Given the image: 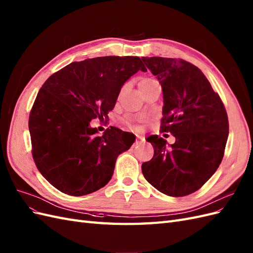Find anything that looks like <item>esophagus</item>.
I'll list each match as a JSON object with an SVG mask.
<instances>
[{
    "label": "esophagus",
    "mask_w": 253,
    "mask_h": 253,
    "mask_svg": "<svg viewBox=\"0 0 253 253\" xmlns=\"http://www.w3.org/2000/svg\"><path fill=\"white\" fill-rule=\"evenodd\" d=\"M143 141V138L142 137H139V136H137V142H142Z\"/></svg>",
    "instance_id": "1"
}]
</instances>
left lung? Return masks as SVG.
Masks as SVG:
<instances>
[{"mask_svg": "<svg viewBox=\"0 0 253 253\" xmlns=\"http://www.w3.org/2000/svg\"><path fill=\"white\" fill-rule=\"evenodd\" d=\"M141 59L162 86V132L175 137L174 143L167 145L158 135L150 136L154 155L141 165L143 176L167 196L189 195L215 173L222 161L229 135L226 108L198 67L183 59Z\"/></svg>", "mask_w": 253, "mask_h": 253, "instance_id": "left-lung-1", "label": "left lung"}]
</instances>
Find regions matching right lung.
Returning a JSON list of instances; mask_svg holds the SVG:
<instances>
[{
	"mask_svg": "<svg viewBox=\"0 0 253 253\" xmlns=\"http://www.w3.org/2000/svg\"><path fill=\"white\" fill-rule=\"evenodd\" d=\"M147 69L137 56H103L74 61L47 79L30 114L33 158L50 184L84 196L112 179L118 155L132 146L127 133L90 126L107 117L126 82Z\"/></svg>",
	"mask_w": 253,
	"mask_h": 253,
	"instance_id": "1",
	"label": "right lung"
}]
</instances>
